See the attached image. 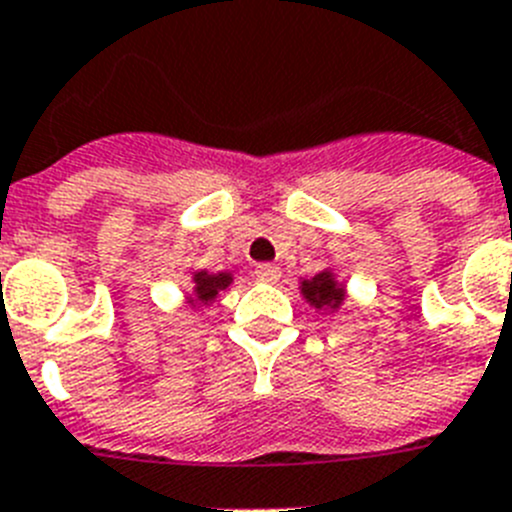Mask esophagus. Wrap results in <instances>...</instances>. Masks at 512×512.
I'll return each instance as SVG.
<instances>
[{
    "mask_svg": "<svg viewBox=\"0 0 512 512\" xmlns=\"http://www.w3.org/2000/svg\"><path fill=\"white\" fill-rule=\"evenodd\" d=\"M279 277H282V271H279L277 264H259V266H256V279H259V282L274 284V282H279Z\"/></svg>",
    "mask_w": 512,
    "mask_h": 512,
    "instance_id": "1",
    "label": "esophagus"
}]
</instances>
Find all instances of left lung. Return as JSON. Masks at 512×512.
Instances as JSON below:
<instances>
[{"label": "left lung", "mask_w": 512, "mask_h": 512, "mask_svg": "<svg viewBox=\"0 0 512 512\" xmlns=\"http://www.w3.org/2000/svg\"><path fill=\"white\" fill-rule=\"evenodd\" d=\"M300 292L315 310H338L343 297H346V289H343V284L336 282L330 269L320 271L312 279H302Z\"/></svg>", "instance_id": "obj_1"}]
</instances>
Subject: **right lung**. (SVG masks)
<instances>
[{
  "mask_svg": "<svg viewBox=\"0 0 512 512\" xmlns=\"http://www.w3.org/2000/svg\"><path fill=\"white\" fill-rule=\"evenodd\" d=\"M192 282L194 289L189 302L192 305H210L223 289L230 287L233 274H228V271H217V274H210V271H192Z\"/></svg>",
  "mask_w": 512,
  "mask_h": 512,
  "instance_id": "add662e5",
  "label": "right lung"
}]
</instances>
